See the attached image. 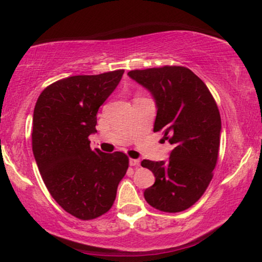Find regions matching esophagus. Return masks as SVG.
<instances>
[{"instance_id": "esophagus-1", "label": "esophagus", "mask_w": 262, "mask_h": 262, "mask_svg": "<svg viewBox=\"0 0 262 262\" xmlns=\"http://www.w3.org/2000/svg\"><path fill=\"white\" fill-rule=\"evenodd\" d=\"M128 162H130V166H132V167H138L139 163H141V161H139L138 159H130Z\"/></svg>"}]
</instances>
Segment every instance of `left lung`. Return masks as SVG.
I'll list each match as a JSON object with an SVG mask.
<instances>
[{
    "label": "left lung",
    "instance_id": "1",
    "mask_svg": "<svg viewBox=\"0 0 262 262\" xmlns=\"http://www.w3.org/2000/svg\"><path fill=\"white\" fill-rule=\"evenodd\" d=\"M127 75L151 93L157 108L154 132L162 131L173 145L168 161H142L155 175L144 198L163 212H180L198 202L212 179L222 130L217 103L206 84L185 67Z\"/></svg>",
    "mask_w": 262,
    "mask_h": 262
}]
</instances>
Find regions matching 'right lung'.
<instances>
[{
  "label": "right lung",
  "instance_id": "add662e5",
  "mask_svg": "<svg viewBox=\"0 0 262 262\" xmlns=\"http://www.w3.org/2000/svg\"><path fill=\"white\" fill-rule=\"evenodd\" d=\"M124 70L77 75L46 87L33 113L32 149L52 198L78 220H94L112 207L126 174L124 152L92 150L99 107L112 94Z\"/></svg>",
  "mask_w": 262,
  "mask_h": 262
}]
</instances>
